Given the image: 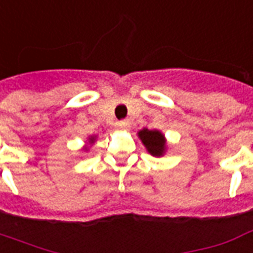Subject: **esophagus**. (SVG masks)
<instances>
[{"label": "esophagus", "mask_w": 253, "mask_h": 253, "mask_svg": "<svg viewBox=\"0 0 253 253\" xmlns=\"http://www.w3.org/2000/svg\"><path fill=\"white\" fill-rule=\"evenodd\" d=\"M130 127V123L127 121H119L117 123V128H119V130H127Z\"/></svg>", "instance_id": "esophagus-1"}]
</instances>
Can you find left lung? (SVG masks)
Here are the masks:
<instances>
[{"instance_id":"1","label":"left lung","mask_w":253,"mask_h":253,"mask_svg":"<svg viewBox=\"0 0 253 253\" xmlns=\"http://www.w3.org/2000/svg\"><path fill=\"white\" fill-rule=\"evenodd\" d=\"M138 135L143 142V145L146 146L147 151L151 155L160 157L164 154L165 151V138L160 131L157 130H147L143 128L142 131L138 132Z\"/></svg>"}]
</instances>
